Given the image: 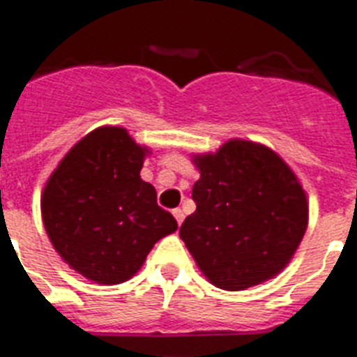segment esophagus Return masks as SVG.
Returning <instances> with one entry per match:
<instances>
[{"label": "esophagus", "instance_id": "esophagus-1", "mask_svg": "<svg viewBox=\"0 0 357 357\" xmlns=\"http://www.w3.org/2000/svg\"><path fill=\"white\" fill-rule=\"evenodd\" d=\"M172 214H174V218L178 220V224L181 225V222H183V218H185V213H183V211H181V208H174Z\"/></svg>", "mask_w": 357, "mask_h": 357}]
</instances>
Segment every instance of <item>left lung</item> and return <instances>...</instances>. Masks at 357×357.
<instances>
[{"mask_svg":"<svg viewBox=\"0 0 357 357\" xmlns=\"http://www.w3.org/2000/svg\"><path fill=\"white\" fill-rule=\"evenodd\" d=\"M192 163L196 211L179 236L199 271L227 291L277 277L308 227V198L294 170L269 146L245 139L194 153Z\"/></svg>","mask_w":357,"mask_h":357,"instance_id":"1","label":"left lung"}]
</instances>
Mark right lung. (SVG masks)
Masks as SVG:
<instances>
[{"mask_svg": "<svg viewBox=\"0 0 357 357\" xmlns=\"http://www.w3.org/2000/svg\"><path fill=\"white\" fill-rule=\"evenodd\" d=\"M150 149L126 128L100 126L58 163L42 192V220L62 260L97 284L132 279L178 222L141 179Z\"/></svg>", "mask_w": 357, "mask_h": 357, "instance_id": "add662e5", "label": "right lung"}]
</instances>
